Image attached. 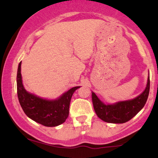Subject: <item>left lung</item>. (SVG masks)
<instances>
[{"instance_id":"1","label":"left lung","mask_w":158,"mask_h":158,"mask_svg":"<svg viewBox=\"0 0 158 158\" xmlns=\"http://www.w3.org/2000/svg\"><path fill=\"white\" fill-rule=\"evenodd\" d=\"M150 88V79L144 91L131 100L123 101L114 105H105L92 92V102L97 115L102 120L110 123H124L133 118L144 107L147 101Z\"/></svg>"}]
</instances>
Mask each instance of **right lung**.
Segmentation results:
<instances>
[{"mask_svg":"<svg viewBox=\"0 0 158 158\" xmlns=\"http://www.w3.org/2000/svg\"><path fill=\"white\" fill-rule=\"evenodd\" d=\"M21 61L17 73V93L21 108L28 117L44 126L53 127L62 124L69 115L72 95L80 88L74 87L55 100H47L28 93L23 88L21 73Z\"/></svg>","mask_w":158,"mask_h":158,"instance_id":"1","label":"right lung"}]
</instances>
